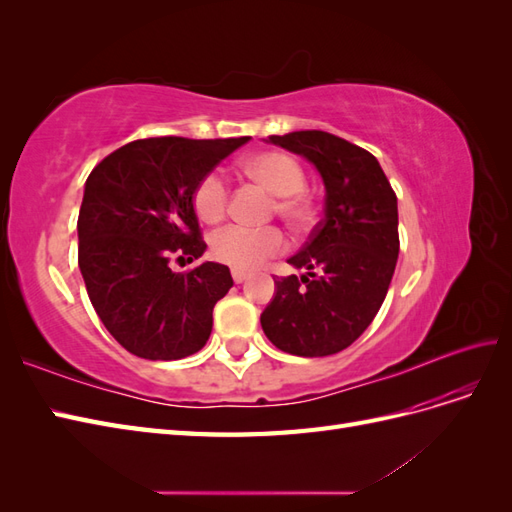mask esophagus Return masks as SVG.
<instances>
[{
  "label": "esophagus",
  "mask_w": 512,
  "mask_h": 512,
  "mask_svg": "<svg viewBox=\"0 0 512 512\" xmlns=\"http://www.w3.org/2000/svg\"><path fill=\"white\" fill-rule=\"evenodd\" d=\"M247 271H243V269H232V280H235V284H241V282H245L247 280Z\"/></svg>",
  "instance_id": "obj_1"
}]
</instances>
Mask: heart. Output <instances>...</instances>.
Instances as JSON below:
<instances>
[{"label": "heart", "mask_w": 512, "mask_h": 512, "mask_svg": "<svg viewBox=\"0 0 512 512\" xmlns=\"http://www.w3.org/2000/svg\"><path fill=\"white\" fill-rule=\"evenodd\" d=\"M252 179L275 194L271 211L292 230H305L314 222L312 200L305 194V170L297 158L284 151H258L243 162ZM192 205L203 222H220L228 209V181L222 170H209L200 177L192 194ZM286 250V237L277 226L247 228L226 226L211 237V254L224 265L256 269Z\"/></svg>", "instance_id": "heart-1"}]
</instances>
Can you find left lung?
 I'll return each instance as SVG.
<instances>
[{
	"label": "left lung",
	"mask_w": 512,
	"mask_h": 512,
	"mask_svg": "<svg viewBox=\"0 0 512 512\" xmlns=\"http://www.w3.org/2000/svg\"><path fill=\"white\" fill-rule=\"evenodd\" d=\"M312 162L324 181V218L299 254L305 275L275 280L260 316L275 348L297 356H329L356 342L389 292L397 256V196L378 160L359 145L322 130L269 136Z\"/></svg>",
	"instance_id": "left-lung-1"
}]
</instances>
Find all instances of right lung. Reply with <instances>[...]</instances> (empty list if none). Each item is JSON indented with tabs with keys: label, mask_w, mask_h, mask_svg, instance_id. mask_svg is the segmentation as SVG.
I'll return each instance as SVG.
<instances>
[{
	"label": "right lung",
	"mask_w": 512,
	"mask_h": 512,
	"mask_svg": "<svg viewBox=\"0 0 512 512\" xmlns=\"http://www.w3.org/2000/svg\"><path fill=\"white\" fill-rule=\"evenodd\" d=\"M250 141L153 136L119 147L89 173L79 211V267L106 331L149 361L207 344L213 307L232 288L226 265L173 273L207 250L192 194L200 177Z\"/></svg>",
	"instance_id": "right-lung-1"
}]
</instances>
